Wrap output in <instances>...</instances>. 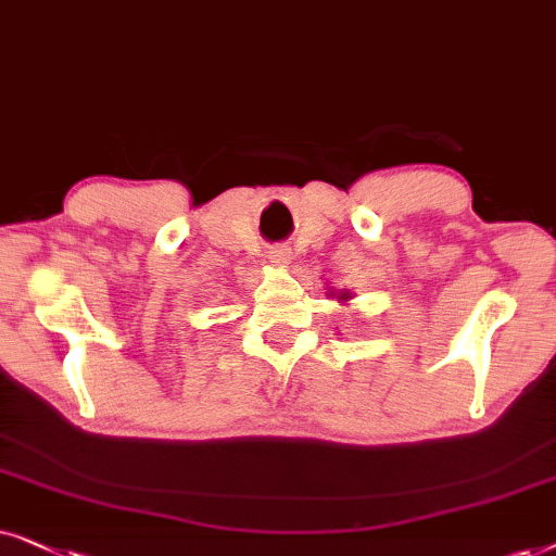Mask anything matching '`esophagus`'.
Listing matches in <instances>:
<instances>
[{"label": "esophagus", "mask_w": 556, "mask_h": 556, "mask_svg": "<svg viewBox=\"0 0 556 556\" xmlns=\"http://www.w3.org/2000/svg\"><path fill=\"white\" fill-rule=\"evenodd\" d=\"M269 258L277 266H287L292 262V251L287 247H274V249H269Z\"/></svg>", "instance_id": "esophagus-1"}]
</instances>
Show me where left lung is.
I'll return each mask as SVG.
<instances>
[{"label": "left lung", "mask_w": 556, "mask_h": 556, "mask_svg": "<svg viewBox=\"0 0 556 556\" xmlns=\"http://www.w3.org/2000/svg\"><path fill=\"white\" fill-rule=\"evenodd\" d=\"M330 298H332V300H338V302H351V300H353V294L348 292V290H343V292H330Z\"/></svg>", "instance_id": "8db88e82"}]
</instances>
